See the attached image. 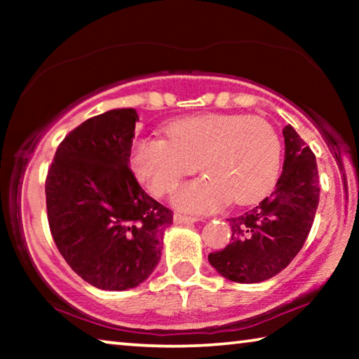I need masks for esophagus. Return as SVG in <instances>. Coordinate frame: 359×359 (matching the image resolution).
Segmentation results:
<instances>
[{
  "instance_id": "34e87169",
  "label": "esophagus",
  "mask_w": 359,
  "mask_h": 359,
  "mask_svg": "<svg viewBox=\"0 0 359 359\" xmlns=\"http://www.w3.org/2000/svg\"><path fill=\"white\" fill-rule=\"evenodd\" d=\"M198 217H191V215H184V214H175L174 215V223L182 224V223H194L198 222Z\"/></svg>"
}]
</instances>
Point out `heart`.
Listing matches in <instances>:
<instances>
[{
  "label": "heart",
  "instance_id": "obj_1",
  "mask_svg": "<svg viewBox=\"0 0 359 359\" xmlns=\"http://www.w3.org/2000/svg\"><path fill=\"white\" fill-rule=\"evenodd\" d=\"M166 139L142 137L133 147L137 179L155 196L171 193L199 169L208 177L188 182L174 203L194 212L226 203L252 204L274 188L282 163V142L274 126L259 117L208 114L174 121Z\"/></svg>",
  "mask_w": 359,
  "mask_h": 359
}]
</instances>
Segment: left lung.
Wrapping results in <instances>:
<instances>
[{
    "label": "left lung",
    "instance_id": "obj_1",
    "mask_svg": "<svg viewBox=\"0 0 359 359\" xmlns=\"http://www.w3.org/2000/svg\"><path fill=\"white\" fill-rule=\"evenodd\" d=\"M283 137V172L276 190L257 208L228 218L231 244L209 255V263L228 280L258 283L277 276L311 233L320 199L317 160L291 125Z\"/></svg>",
    "mask_w": 359,
    "mask_h": 359
}]
</instances>
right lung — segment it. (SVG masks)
I'll use <instances>...</instances> for the list:
<instances>
[{"instance_id":"1","label":"right lung","mask_w":359,"mask_h":359,"mask_svg":"<svg viewBox=\"0 0 359 359\" xmlns=\"http://www.w3.org/2000/svg\"><path fill=\"white\" fill-rule=\"evenodd\" d=\"M137 114L114 109L85 120L60 142L46 177L53 242L96 288H135L155 269L172 210L139 185L128 166Z\"/></svg>"}]
</instances>
